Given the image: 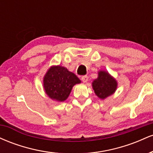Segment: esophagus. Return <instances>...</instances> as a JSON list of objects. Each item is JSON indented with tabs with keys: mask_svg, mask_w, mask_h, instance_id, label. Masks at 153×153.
I'll return each instance as SVG.
<instances>
[{
	"mask_svg": "<svg viewBox=\"0 0 153 153\" xmlns=\"http://www.w3.org/2000/svg\"><path fill=\"white\" fill-rule=\"evenodd\" d=\"M81 80L83 82H86L88 81V77L87 75H82L81 77Z\"/></svg>",
	"mask_w": 153,
	"mask_h": 153,
	"instance_id": "1",
	"label": "esophagus"
}]
</instances>
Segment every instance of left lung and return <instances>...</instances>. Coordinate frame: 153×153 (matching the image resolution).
I'll return each instance as SVG.
<instances>
[{
    "label": "left lung",
    "mask_w": 153,
    "mask_h": 153,
    "mask_svg": "<svg viewBox=\"0 0 153 153\" xmlns=\"http://www.w3.org/2000/svg\"><path fill=\"white\" fill-rule=\"evenodd\" d=\"M93 88L95 94L101 99H106L114 93L117 82L108 73L100 71L99 77L93 82Z\"/></svg>",
    "instance_id": "left-lung-1"
}]
</instances>
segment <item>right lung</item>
Instances as JSON below:
<instances>
[{"label": "right lung", "instance_id": "add662e5", "mask_svg": "<svg viewBox=\"0 0 153 153\" xmlns=\"http://www.w3.org/2000/svg\"><path fill=\"white\" fill-rule=\"evenodd\" d=\"M80 80L74 73L64 67L54 66L49 69L44 78V88L52 99L64 101L71 94L73 86Z\"/></svg>", "mask_w": 153, "mask_h": 153}]
</instances>
